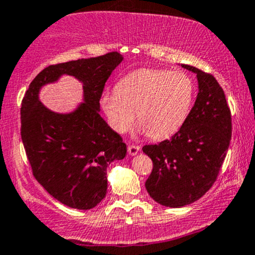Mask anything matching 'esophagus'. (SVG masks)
Segmentation results:
<instances>
[{
    "instance_id": "34e87169",
    "label": "esophagus",
    "mask_w": 255,
    "mask_h": 255,
    "mask_svg": "<svg viewBox=\"0 0 255 255\" xmlns=\"http://www.w3.org/2000/svg\"><path fill=\"white\" fill-rule=\"evenodd\" d=\"M139 150H140V146L139 145H129L128 146V154L130 155V156H134L139 152Z\"/></svg>"
}]
</instances>
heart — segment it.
<instances>
[{
	"label": "heart",
	"instance_id": "heart-1",
	"mask_svg": "<svg viewBox=\"0 0 255 255\" xmlns=\"http://www.w3.org/2000/svg\"><path fill=\"white\" fill-rule=\"evenodd\" d=\"M193 80L183 72L139 69L123 77L116 90L101 95L100 105L119 134L133 127L135 111L141 130L154 139L178 132L192 109Z\"/></svg>",
	"mask_w": 255,
	"mask_h": 255
}]
</instances>
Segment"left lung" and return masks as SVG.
<instances>
[{
  "label": "left lung",
  "instance_id": "1",
  "mask_svg": "<svg viewBox=\"0 0 255 255\" xmlns=\"http://www.w3.org/2000/svg\"><path fill=\"white\" fill-rule=\"evenodd\" d=\"M197 74V100L186 122L172 138L143 146L152 160L145 182L149 195L168 208L194 203L211 188L231 140V111L225 93L211 74L188 64Z\"/></svg>",
  "mask_w": 255,
  "mask_h": 255
}]
</instances>
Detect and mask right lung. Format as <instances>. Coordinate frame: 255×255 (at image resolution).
I'll use <instances>...</instances> for the list:
<instances>
[{"label": "right lung", "instance_id": "add662e5", "mask_svg": "<svg viewBox=\"0 0 255 255\" xmlns=\"http://www.w3.org/2000/svg\"><path fill=\"white\" fill-rule=\"evenodd\" d=\"M119 52L52 64L29 85L20 109V135L36 181L62 204L79 210L96 206L107 192L106 168L122 160L127 146L100 116L106 80L122 62ZM67 74L83 83L85 103L57 114L38 100L41 86Z\"/></svg>", "mask_w": 255, "mask_h": 255}]
</instances>
